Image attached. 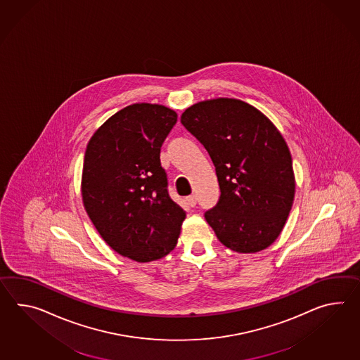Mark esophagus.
<instances>
[{"label": "esophagus", "mask_w": 360, "mask_h": 360, "mask_svg": "<svg viewBox=\"0 0 360 360\" xmlns=\"http://www.w3.org/2000/svg\"><path fill=\"white\" fill-rule=\"evenodd\" d=\"M187 202H188V205H190V207L193 208V207L196 205V202H198V199H196V196H195V195H191V196H188V198H187Z\"/></svg>", "instance_id": "esophagus-1"}]
</instances>
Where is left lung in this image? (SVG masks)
Masks as SVG:
<instances>
[{
    "mask_svg": "<svg viewBox=\"0 0 360 360\" xmlns=\"http://www.w3.org/2000/svg\"><path fill=\"white\" fill-rule=\"evenodd\" d=\"M181 122L216 167L221 196L205 219L218 240L238 253L270 247L287 222L296 192L284 136L262 112L235 98L195 103Z\"/></svg>",
    "mask_w": 360,
    "mask_h": 360,
    "instance_id": "8db88e82",
    "label": "left lung"
}]
</instances>
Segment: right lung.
Returning <instances> with one entry per match:
<instances>
[{"instance_id":"right-lung-1","label":"right lung","mask_w":360,"mask_h":360,"mask_svg":"<svg viewBox=\"0 0 360 360\" xmlns=\"http://www.w3.org/2000/svg\"><path fill=\"white\" fill-rule=\"evenodd\" d=\"M176 122L165 105L130 104L96 129L85 151L81 195L89 218L115 252L136 262L170 253L186 218L160 162Z\"/></svg>"}]
</instances>
